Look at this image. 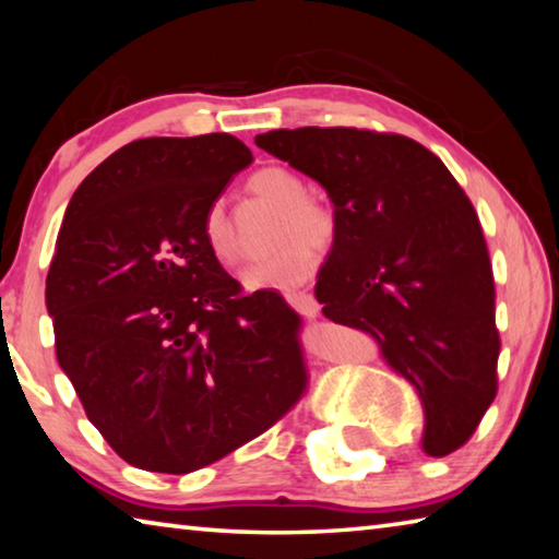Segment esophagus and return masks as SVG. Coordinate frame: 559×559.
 <instances>
[{"label":"esophagus","instance_id":"34e87169","mask_svg":"<svg viewBox=\"0 0 559 559\" xmlns=\"http://www.w3.org/2000/svg\"><path fill=\"white\" fill-rule=\"evenodd\" d=\"M286 300H288V306H290L293 310H296V313L306 316V318L318 316V310H320L318 300H316L313 296H310V293L293 290V293H286Z\"/></svg>","mask_w":559,"mask_h":559}]
</instances>
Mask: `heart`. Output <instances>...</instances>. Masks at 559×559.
Instances as JSON below:
<instances>
[{
  "mask_svg": "<svg viewBox=\"0 0 559 559\" xmlns=\"http://www.w3.org/2000/svg\"><path fill=\"white\" fill-rule=\"evenodd\" d=\"M253 194L281 206L276 241L281 246L266 259L251 263L241 273L246 290H290L316 269V249H328L337 236V216L328 204L306 197V182L288 167H263L249 179ZM204 241L222 263L236 261L234 231L224 206L216 202L204 214Z\"/></svg>",
  "mask_w": 559,
  "mask_h": 559,
  "instance_id": "obj_1",
  "label": "heart"
}]
</instances>
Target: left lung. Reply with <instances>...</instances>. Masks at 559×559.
<instances>
[{
  "instance_id": "obj_1",
  "label": "left lung",
  "mask_w": 559,
  "mask_h": 559,
  "mask_svg": "<svg viewBox=\"0 0 559 559\" xmlns=\"http://www.w3.org/2000/svg\"><path fill=\"white\" fill-rule=\"evenodd\" d=\"M257 145L325 189L337 236L316 298L372 337L424 412L421 449L466 443L496 396V290L473 204L447 165L402 135L296 128Z\"/></svg>"
}]
</instances>
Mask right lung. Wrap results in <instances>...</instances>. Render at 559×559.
I'll return each instance as SVG.
<instances>
[{
    "label": "right lung",
    "instance_id": "right-lung-1",
    "mask_svg": "<svg viewBox=\"0 0 559 559\" xmlns=\"http://www.w3.org/2000/svg\"><path fill=\"white\" fill-rule=\"evenodd\" d=\"M253 163L226 132L135 140L66 206L46 276L56 359L120 459L155 473L210 466L306 390L300 318L243 296L202 224Z\"/></svg>",
    "mask_w": 559,
    "mask_h": 559
}]
</instances>
